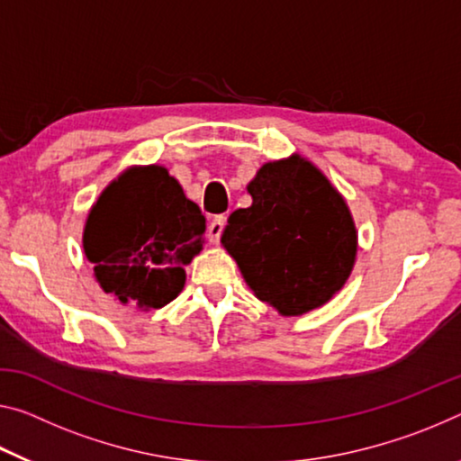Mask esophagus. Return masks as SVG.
<instances>
[{"label":"esophagus","mask_w":461,"mask_h":461,"mask_svg":"<svg viewBox=\"0 0 461 461\" xmlns=\"http://www.w3.org/2000/svg\"><path fill=\"white\" fill-rule=\"evenodd\" d=\"M225 221H228V219H225V215H217V217H213L209 221V228H207V236H209V240L213 244H217L219 242V238H221V233H223V230H225Z\"/></svg>","instance_id":"obj_1"}]
</instances>
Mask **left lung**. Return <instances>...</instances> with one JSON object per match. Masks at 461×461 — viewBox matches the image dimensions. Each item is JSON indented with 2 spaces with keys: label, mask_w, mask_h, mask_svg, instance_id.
I'll use <instances>...</instances> for the list:
<instances>
[{
  "label": "left lung",
  "mask_w": 461,
  "mask_h": 461,
  "mask_svg": "<svg viewBox=\"0 0 461 461\" xmlns=\"http://www.w3.org/2000/svg\"><path fill=\"white\" fill-rule=\"evenodd\" d=\"M252 204L233 211L221 244L260 302L302 316L330 302L357 257V230L342 194L297 156L260 167Z\"/></svg>",
  "instance_id": "left-lung-1"
}]
</instances>
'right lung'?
Returning a JSON list of instances; mask_svg holds the SVG:
<instances>
[{
  "instance_id": "right-lung-1",
  "label": "right lung",
  "mask_w": 461,
  "mask_h": 461,
  "mask_svg": "<svg viewBox=\"0 0 461 461\" xmlns=\"http://www.w3.org/2000/svg\"><path fill=\"white\" fill-rule=\"evenodd\" d=\"M204 217L164 166H133L113 180L87 215L84 252L106 294L159 310L185 287L203 250Z\"/></svg>"
}]
</instances>
